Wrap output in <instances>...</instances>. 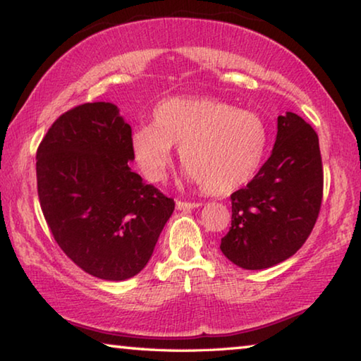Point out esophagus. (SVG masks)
Here are the masks:
<instances>
[{
    "mask_svg": "<svg viewBox=\"0 0 361 361\" xmlns=\"http://www.w3.org/2000/svg\"><path fill=\"white\" fill-rule=\"evenodd\" d=\"M198 206H202V203H195V202H182V200H179V202L176 203V208L177 209H193V208H198Z\"/></svg>",
    "mask_w": 361,
    "mask_h": 361,
    "instance_id": "34e87169",
    "label": "esophagus"
}]
</instances>
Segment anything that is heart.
Wrapping results in <instances>:
<instances>
[{
    "instance_id": "obj_1",
    "label": "heart",
    "mask_w": 361,
    "mask_h": 361,
    "mask_svg": "<svg viewBox=\"0 0 361 361\" xmlns=\"http://www.w3.org/2000/svg\"><path fill=\"white\" fill-rule=\"evenodd\" d=\"M135 161L150 182H161L180 145V163L208 195H228L262 168L269 128L251 110L211 97H173L153 110V125L133 133Z\"/></svg>"
}]
</instances>
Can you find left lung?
<instances>
[{
    "mask_svg": "<svg viewBox=\"0 0 361 361\" xmlns=\"http://www.w3.org/2000/svg\"><path fill=\"white\" fill-rule=\"evenodd\" d=\"M323 198L318 135L288 111L279 116L271 155L247 185L230 195L232 227L221 240L228 261L262 270L296 254L314 230Z\"/></svg>",
    "mask_w": 361,
    "mask_h": 361,
    "instance_id": "left-lung-1",
    "label": "left lung"
}]
</instances>
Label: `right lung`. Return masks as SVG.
Segmentation results:
<instances>
[{
  "label": "right lung",
  "mask_w": 361,
  "mask_h": 361,
  "mask_svg": "<svg viewBox=\"0 0 361 361\" xmlns=\"http://www.w3.org/2000/svg\"><path fill=\"white\" fill-rule=\"evenodd\" d=\"M131 139L116 105L92 102L59 116L37 150L39 206L56 243L110 281L145 267L176 206L129 168Z\"/></svg>",
  "instance_id": "add662e5"
}]
</instances>
